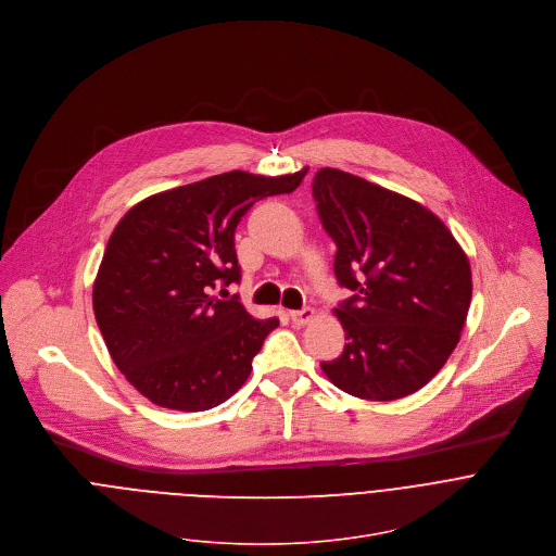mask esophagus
Masks as SVG:
<instances>
[{"instance_id":"esophagus-1","label":"esophagus","mask_w":556,"mask_h":556,"mask_svg":"<svg viewBox=\"0 0 556 556\" xmlns=\"http://www.w3.org/2000/svg\"><path fill=\"white\" fill-rule=\"evenodd\" d=\"M314 309L312 307H303V309H296V312H290V318H292V323L296 325V327H303V325H307L312 318H314Z\"/></svg>"}]
</instances>
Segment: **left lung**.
Returning a JSON list of instances; mask_svg holds the SVG:
<instances>
[{
	"mask_svg": "<svg viewBox=\"0 0 556 556\" xmlns=\"http://www.w3.org/2000/svg\"><path fill=\"white\" fill-rule=\"evenodd\" d=\"M338 251V281L355 294L336 307L346 344L323 362L327 379L364 401L425 388L459 344L472 301L470 260L422 203L340 168L312 181Z\"/></svg>",
	"mask_w": 556,
	"mask_h": 556,
	"instance_id": "8db88e82",
	"label": "left lung"
}]
</instances>
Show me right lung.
I'll return each mask as SVG.
<instances>
[{"label": "right lung", "instance_id": "1", "mask_svg": "<svg viewBox=\"0 0 556 556\" xmlns=\"http://www.w3.org/2000/svg\"><path fill=\"white\" fill-rule=\"evenodd\" d=\"M305 173L212 175L151 194L116 223L92 312L112 362L153 405L205 412L249 379L279 320H255L240 301L212 292L240 281L233 231L247 210L292 192Z\"/></svg>", "mask_w": 556, "mask_h": 556}]
</instances>
